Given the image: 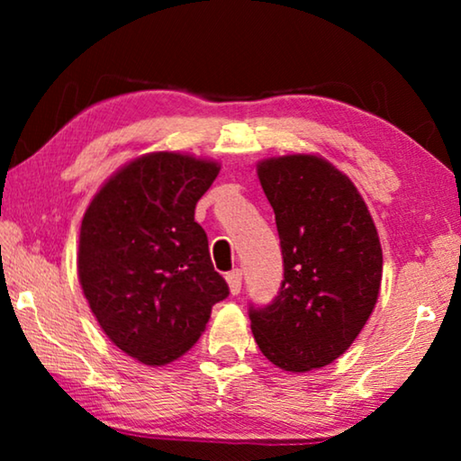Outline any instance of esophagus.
<instances>
[{
  "label": "esophagus",
  "instance_id": "34e87169",
  "mask_svg": "<svg viewBox=\"0 0 461 461\" xmlns=\"http://www.w3.org/2000/svg\"><path fill=\"white\" fill-rule=\"evenodd\" d=\"M225 280H228V286H230V293L231 294H238L241 291V270H231L225 275Z\"/></svg>",
  "mask_w": 461,
  "mask_h": 461
}]
</instances>
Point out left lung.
<instances>
[{
    "label": "left lung",
    "instance_id": "obj_1",
    "mask_svg": "<svg viewBox=\"0 0 461 461\" xmlns=\"http://www.w3.org/2000/svg\"><path fill=\"white\" fill-rule=\"evenodd\" d=\"M256 173L275 209L285 280L272 305L249 309V327L280 370L323 368L352 346L376 307V225L356 185L323 156H272Z\"/></svg>",
    "mask_w": 461,
    "mask_h": 461
}]
</instances>
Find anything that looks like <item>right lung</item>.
<instances>
[{"label": "right lung", "mask_w": 461, "mask_h": 461, "mask_svg": "<svg viewBox=\"0 0 461 461\" xmlns=\"http://www.w3.org/2000/svg\"><path fill=\"white\" fill-rule=\"evenodd\" d=\"M221 165L148 152L101 185L81 221L77 270L91 313L113 346L167 366L197 343L230 294L194 207Z\"/></svg>", "instance_id": "1"}]
</instances>
